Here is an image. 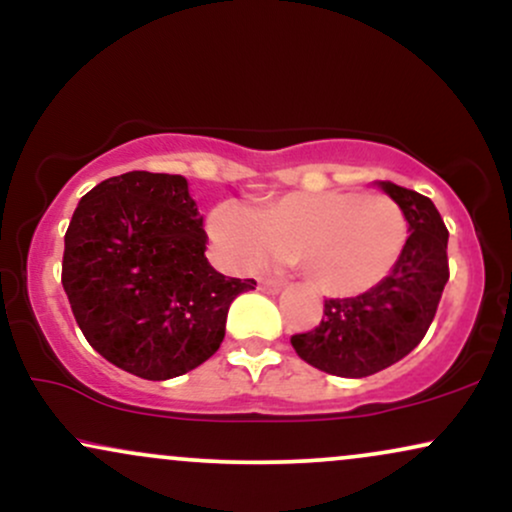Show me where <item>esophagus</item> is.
<instances>
[{
	"mask_svg": "<svg viewBox=\"0 0 512 512\" xmlns=\"http://www.w3.org/2000/svg\"><path fill=\"white\" fill-rule=\"evenodd\" d=\"M257 284H260V289L267 291V293H279L281 289H284V281L269 279V276H262V279L257 281Z\"/></svg>",
	"mask_w": 512,
	"mask_h": 512,
	"instance_id": "1",
	"label": "esophagus"
}]
</instances>
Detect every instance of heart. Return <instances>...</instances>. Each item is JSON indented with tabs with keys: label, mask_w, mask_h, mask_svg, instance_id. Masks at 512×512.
I'll list each match as a JSON object with an SVG mask.
<instances>
[{
	"label": "heart",
	"mask_w": 512,
	"mask_h": 512,
	"mask_svg": "<svg viewBox=\"0 0 512 512\" xmlns=\"http://www.w3.org/2000/svg\"><path fill=\"white\" fill-rule=\"evenodd\" d=\"M209 233L223 255L252 269L296 260L305 281L325 296H358L385 281L409 240L402 204L358 190L291 192L255 211L223 202Z\"/></svg>",
	"instance_id": "b5f03b06"
}]
</instances>
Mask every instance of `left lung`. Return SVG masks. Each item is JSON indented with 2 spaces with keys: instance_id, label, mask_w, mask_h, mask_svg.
<instances>
[{
  "instance_id": "1",
  "label": "left lung",
  "mask_w": 512,
  "mask_h": 512,
  "mask_svg": "<svg viewBox=\"0 0 512 512\" xmlns=\"http://www.w3.org/2000/svg\"><path fill=\"white\" fill-rule=\"evenodd\" d=\"M383 190L409 219L397 267L361 296L327 298L320 325L291 337L305 363L339 378H368L416 349L450 279L448 228L436 204L395 182H383Z\"/></svg>"
}]
</instances>
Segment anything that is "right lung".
Returning <instances> with one entry per match:
<instances>
[{
  "mask_svg": "<svg viewBox=\"0 0 512 512\" xmlns=\"http://www.w3.org/2000/svg\"><path fill=\"white\" fill-rule=\"evenodd\" d=\"M207 240L182 175L132 170L86 192L62 257L86 342L144 380L178 378L214 356L233 298L257 281L216 272Z\"/></svg>",
  "mask_w": 512,
  "mask_h": 512,
  "instance_id": "right-lung-1",
  "label": "right lung"
}]
</instances>
